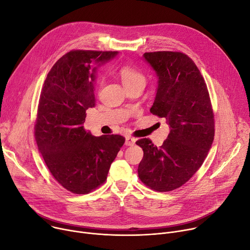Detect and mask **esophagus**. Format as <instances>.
I'll return each mask as SVG.
<instances>
[{
  "mask_svg": "<svg viewBox=\"0 0 250 250\" xmlns=\"http://www.w3.org/2000/svg\"><path fill=\"white\" fill-rule=\"evenodd\" d=\"M134 144H135V139L130 138V137L125 138V146H134Z\"/></svg>",
  "mask_w": 250,
  "mask_h": 250,
  "instance_id": "1",
  "label": "esophagus"
}]
</instances>
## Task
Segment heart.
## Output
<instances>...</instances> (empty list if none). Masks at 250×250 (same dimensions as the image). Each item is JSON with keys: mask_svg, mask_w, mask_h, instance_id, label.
<instances>
[{"mask_svg": "<svg viewBox=\"0 0 250 250\" xmlns=\"http://www.w3.org/2000/svg\"><path fill=\"white\" fill-rule=\"evenodd\" d=\"M120 76L125 86L137 83H146V77L131 65H124L120 69Z\"/></svg>", "mask_w": 250, "mask_h": 250, "instance_id": "b5f03b06", "label": "heart"}]
</instances>
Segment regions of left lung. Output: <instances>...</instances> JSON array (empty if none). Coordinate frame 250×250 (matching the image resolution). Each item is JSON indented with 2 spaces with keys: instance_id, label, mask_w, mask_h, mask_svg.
<instances>
[{
  "instance_id": "obj_1",
  "label": "left lung",
  "mask_w": 250,
  "mask_h": 250,
  "mask_svg": "<svg viewBox=\"0 0 250 250\" xmlns=\"http://www.w3.org/2000/svg\"><path fill=\"white\" fill-rule=\"evenodd\" d=\"M157 77L150 112L169 125L162 146L148 139L137 142L144 150L138 173L156 191L180 188L198 170L211 147L214 119L206 82L193 61L178 52L145 53Z\"/></svg>"
}]
</instances>
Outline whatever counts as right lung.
Listing matches in <instances>:
<instances>
[{"label": "right lung", "mask_w": 250, "mask_h": 250, "mask_svg": "<svg viewBox=\"0 0 250 250\" xmlns=\"http://www.w3.org/2000/svg\"><path fill=\"white\" fill-rule=\"evenodd\" d=\"M117 55L71 51L53 65L42 88L35 125L38 148L55 179L73 193L103 185L125 144L122 135L95 137L83 125L86 109L96 105L98 67Z\"/></svg>", "instance_id": "obj_1"}]
</instances>
